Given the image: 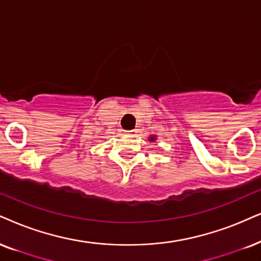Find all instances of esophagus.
Segmentation results:
<instances>
[{
	"instance_id": "34e87169",
	"label": "esophagus",
	"mask_w": 261,
	"mask_h": 261,
	"mask_svg": "<svg viewBox=\"0 0 261 261\" xmlns=\"http://www.w3.org/2000/svg\"><path fill=\"white\" fill-rule=\"evenodd\" d=\"M136 135H137V131H135V130L127 131L126 133V136H128V137H136Z\"/></svg>"
}]
</instances>
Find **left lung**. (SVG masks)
I'll use <instances>...</instances> for the list:
<instances>
[{
  "label": "left lung",
  "instance_id": "left-lung-1",
  "mask_svg": "<svg viewBox=\"0 0 261 261\" xmlns=\"http://www.w3.org/2000/svg\"><path fill=\"white\" fill-rule=\"evenodd\" d=\"M148 140H149V142H155L158 140V137H156V135H150L149 137H148Z\"/></svg>",
  "mask_w": 261,
  "mask_h": 261
}]
</instances>
